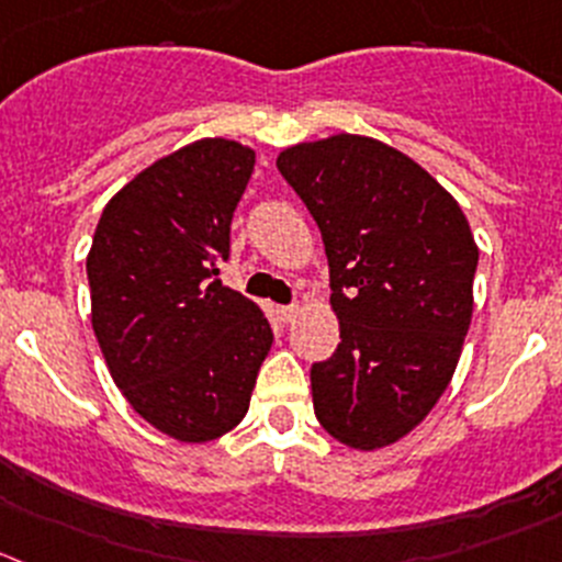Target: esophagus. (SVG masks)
<instances>
[{"label":"esophagus","mask_w":562,"mask_h":562,"mask_svg":"<svg viewBox=\"0 0 562 562\" xmlns=\"http://www.w3.org/2000/svg\"><path fill=\"white\" fill-rule=\"evenodd\" d=\"M297 314H301V306H278V317L284 319L286 325H290V323H295V319H297Z\"/></svg>","instance_id":"esophagus-1"}]
</instances>
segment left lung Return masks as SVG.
Wrapping results in <instances>:
<instances>
[{"label": "left lung", "mask_w": 562, "mask_h": 562, "mask_svg": "<svg viewBox=\"0 0 562 562\" xmlns=\"http://www.w3.org/2000/svg\"><path fill=\"white\" fill-rule=\"evenodd\" d=\"M278 170L317 221L339 347L312 367L319 425L352 450L408 436L458 367L477 245L456 198L397 148L361 135L297 143Z\"/></svg>", "instance_id": "obj_1"}]
</instances>
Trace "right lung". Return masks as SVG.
I'll return each mask as SVG.
<instances>
[{"label": "right lung", "mask_w": 562, "mask_h": 562, "mask_svg": "<svg viewBox=\"0 0 562 562\" xmlns=\"http://www.w3.org/2000/svg\"><path fill=\"white\" fill-rule=\"evenodd\" d=\"M254 162V148L223 137L157 159L110 198L88 254L90 319L112 381L184 445L243 422L272 345L261 308L217 278Z\"/></svg>", "instance_id": "right-lung-1"}]
</instances>
